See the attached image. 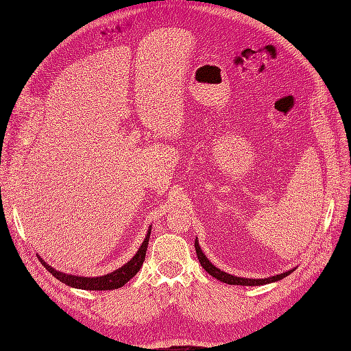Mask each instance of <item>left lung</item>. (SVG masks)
Wrapping results in <instances>:
<instances>
[{"label":"left lung","mask_w":351,"mask_h":351,"mask_svg":"<svg viewBox=\"0 0 351 351\" xmlns=\"http://www.w3.org/2000/svg\"><path fill=\"white\" fill-rule=\"evenodd\" d=\"M195 249H196V254H197V259H199V263L200 266L204 267L210 276H213L215 279L223 282L226 285H239V286H263V285H267V283H273V282H278V280H282L283 278H286V276H289L291 271H294V269L291 270H287L285 273H280V274H276V276H271V278H265V279H247V278H237V276H233V274H229L223 270L217 269L216 266H213L209 261L208 257L204 254V252H202L200 246H199V242L197 239L195 241Z\"/></svg>","instance_id":"left-lung-1"}]
</instances>
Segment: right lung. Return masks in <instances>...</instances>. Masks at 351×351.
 <instances>
[{
    "label": "right lung",
    "instance_id": "right-lung-1",
    "mask_svg": "<svg viewBox=\"0 0 351 351\" xmlns=\"http://www.w3.org/2000/svg\"><path fill=\"white\" fill-rule=\"evenodd\" d=\"M149 236H151V226H149V230H147V233H146L145 241L142 242L141 247L138 249L136 254L132 257V259L129 261L126 265H123L122 267L114 270L112 273L99 276V278H84V276H73V274H66V273L58 271L53 267H51L49 265H47L43 257H40L38 254L36 256H38V259L44 265V267L49 273H52L53 278L65 283L66 286L82 289V290H114V289H119L123 285H126L142 267L146 249H147V243H149Z\"/></svg>",
    "mask_w": 351,
    "mask_h": 351
}]
</instances>
